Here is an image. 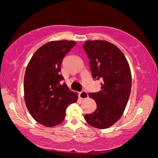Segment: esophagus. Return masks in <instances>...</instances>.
Here are the masks:
<instances>
[{
    "mask_svg": "<svg viewBox=\"0 0 158 158\" xmlns=\"http://www.w3.org/2000/svg\"><path fill=\"white\" fill-rule=\"evenodd\" d=\"M88 97V95L85 90H83V91L80 93V98H81L85 99V98H87Z\"/></svg>",
    "mask_w": 158,
    "mask_h": 158,
    "instance_id": "obj_1",
    "label": "esophagus"
}]
</instances>
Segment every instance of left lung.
Segmentation results:
<instances>
[{"mask_svg":"<svg viewBox=\"0 0 158 158\" xmlns=\"http://www.w3.org/2000/svg\"><path fill=\"white\" fill-rule=\"evenodd\" d=\"M93 78L101 80V90L90 93L96 101V111L85 114V119L97 129L112 126L124 113L131 93V75L128 62L122 51L106 41H87L83 45Z\"/></svg>","mask_w":158,"mask_h":158,"instance_id":"left-lung-1","label":"left lung"}]
</instances>
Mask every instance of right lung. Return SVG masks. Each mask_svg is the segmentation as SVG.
<instances>
[{
	"mask_svg": "<svg viewBox=\"0 0 158 158\" xmlns=\"http://www.w3.org/2000/svg\"><path fill=\"white\" fill-rule=\"evenodd\" d=\"M76 42L54 41L37 49L28 64L24 75V99L30 114L45 127L63 122L65 111L77 96L70 91L60 74L63 58Z\"/></svg>",
	"mask_w": 158,
	"mask_h": 158,
	"instance_id": "right-lung-1",
	"label": "right lung"
}]
</instances>
